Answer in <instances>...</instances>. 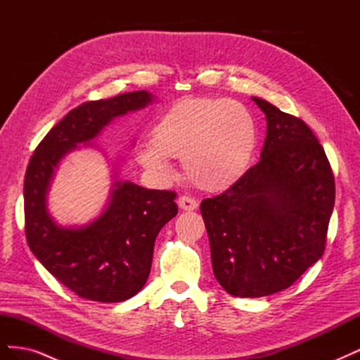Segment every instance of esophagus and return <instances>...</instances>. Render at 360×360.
I'll use <instances>...</instances> for the list:
<instances>
[{"label": "esophagus", "instance_id": "esophagus-1", "mask_svg": "<svg viewBox=\"0 0 360 360\" xmlns=\"http://www.w3.org/2000/svg\"><path fill=\"white\" fill-rule=\"evenodd\" d=\"M179 207L181 210H186V212H191V210H195L198 207V201L192 198V197H188V195H183V197L179 198Z\"/></svg>", "mask_w": 360, "mask_h": 360}]
</instances>
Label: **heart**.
<instances>
[{
	"mask_svg": "<svg viewBox=\"0 0 360 360\" xmlns=\"http://www.w3.org/2000/svg\"><path fill=\"white\" fill-rule=\"evenodd\" d=\"M139 162L169 176L167 159H181L189 180L204 191H222L240 179L257 148L255 120L224 97H195L174 103L150 132Z\"/></svg>",
	"mask_w": 360,
	"mask_h": 360,
	"instance_id": "heart-1",
	"label": "heart"
}]
</instances>
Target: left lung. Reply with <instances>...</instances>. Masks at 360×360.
I'll return each mask as SVG.
<instances>
[{"label":"left lung","instance_id":"obj_1","mask_svg":"<svg viewBox=\"0 0 360 360\" xmlns=\"http://www.w3.org/2000/svg\"><path fill=\"white\" fill-rule=\"evenodd\" d=\"M252 101L267 120L261 159L200 207L213 274L236 297L285 290L317 263L335 204L332 167L308 124Z\"/></svg>","mask_w":360,"mask_h":360}]
</instances>
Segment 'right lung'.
<instances>
[{"instance_id":"obj_1","label":"right lung","mask_w":360,"mask_h":360,"mask_svg":"<svg viewBox=\"0 0 360 360\" xmlns=\"http://www.w3.org/2000/svg\"><path fill=\"white\" fill-rule=\"evenodd\" d=\"M150 93H124L69 111L40 141L24 181L25 236L31 252L76 296L117 303L144 287L162 226L177 214L176 192L115 180L101 217L84 228H61L46 209V193L61 158L99 135L112 118L151 102Z\"/></svg>"}]
</instances>
